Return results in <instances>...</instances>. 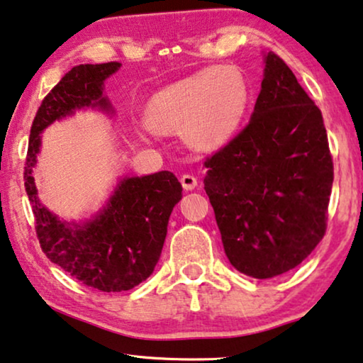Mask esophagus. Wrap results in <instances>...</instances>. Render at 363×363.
<instances>
[{
    "label": "esophagus",
    "mask_w": 363,
    "mask_h": 363,
    "mask_svg": "<svg viewBox=\"0 0 363 363\" xmlns=\"http://www.w3.org/2000/svg\"><path fill=\"white\" fill-rule=\"evenodd\" d=\"M180 182H182V186L185 188L186 191H191L198 186V178L194 175H190V173H185V175H182Z\"/></svg>",
    "instance_id": "1"
}]
</instances>
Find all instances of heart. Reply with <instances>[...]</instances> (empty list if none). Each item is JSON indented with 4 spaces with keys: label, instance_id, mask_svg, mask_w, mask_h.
Returning <instances> with one entry per match:
<instances>
[{
    "label": "heart",
    "instance_id": "obj_1",
    "mask_svg": "<svg viewBox=\"0 0 363 363\" xmlns=\"http://www.w3.org/2000/svg\"><path fill=\"white\" fill-rule=\"evenodd\" d=\"M249 106L244 77L230 67L204 68L157 91L144 118L152 130L182 134L196 149H218L235 134Z\"/></svg>",
    "mask_w": 363,
    "mask_h": 363
}]
</instances>
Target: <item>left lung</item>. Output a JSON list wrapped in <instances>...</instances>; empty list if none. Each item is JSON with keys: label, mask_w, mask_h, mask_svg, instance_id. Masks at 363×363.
<instances>
[{"label": "left lung", "mask_w": 363, "mask_h": 363, "mask_svg": "<svg viewBox=\"0 0 363 363\" xmlns=\"http://www.w3.org/2000/svg\"><path fill=\"white\" fill-rule=\"evenodd\" d=\"M224 252L235 270L273 278L325 234L334 167L323 114L285 62L265 55L249 124L204 162Z\"/></svg>", "instance_id": "obj_1"}]
</instances>
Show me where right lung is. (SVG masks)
<instances>
[{
  "mask_svg": "<svg viewBox=\"0 0 363 363\" xmlns=\"http://www.w3.org/2000/svg\"><path fill=\"white\" fill-rule=\"evenodd\" d=\"M119 67V62L85 64L65 73L38 109L24 167V186L42 252L85 286L106 293L130 290L154 272L172 209L182 199V183L172 172L125 177L106 206L80 224L60 220L39 201L33 169L38 164L40 133L47 125L75 109L111 108L103 96V83Z\"/></svg>",
  "mask_w": 363,
  "mask_h": 363,
  "instance_id": "1",
  "label": "right lung"
}]
</instances>
